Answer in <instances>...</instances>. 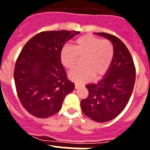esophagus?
Here are the masks:
<instances>
[{
    "label": "esophagus",
    "mask_w": 150,
    "mask_h": 150,
    "mask_svg": "<svg viewBox=\"0 0 150 150\" xmlns=\"http://www.w3.org/2000/svg\"><path fill=\"white\" fill-rule=\"evenodd\" d=\"M79 86H80V84H79V83H75V88H79Z\"/></svg>",
    "instance_id": "34e87169"
}]
</instances>
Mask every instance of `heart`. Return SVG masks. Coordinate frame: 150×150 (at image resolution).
<instances>
[{
	"mask_svg": "<svg viewBox=\"0 0 150 150\" xmlns=\"http://www.w3.org/2000/svg\"><path fill=\"white\" fill-rule=\"evenodd\" d=\"M114 56V47L111 41L101 40L93 35H83L74 41V47L64 45L61 50L62 63L68 70L76 64L78 57H83V67L74 69L69 77L76 82H85L94 76L98 79L110 67Z\"/></svg>",
	"mask_w": 150,
	"mask_h": 150,
	"instance_id": "heart-1",
	"label": "heart"
}]
</instances>
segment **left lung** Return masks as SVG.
<instances>
[{
	"instance_id": "left-lung-1",
	"label": "left lung",
	"mask_w": 150,
	"mask_h": 150,
	"mask_svg": "<svg viewBox=\"0 0 150 150\" xmlns=\"http://www.w3.org/2000/svg\"><path fill=\"white\" fill-rule=\"evenodd\" d=\"M112 42L114 56L104 78L86 86V98L80 101L86 116L98 122L113 120L128 104L135 83V66L132 55L120 39L107 33H95Z\"/></svg>"
}]
</instances>
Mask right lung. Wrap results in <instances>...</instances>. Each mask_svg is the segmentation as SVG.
I'll list each match as a JSON object with an SVG mask.
<instances>
[{
	"label": "right lung",
	"instance_id": "right-lung-1",
	"mask_svg": "<svg viewBox=\"0 0 150 150\" xmlns=\"http://www.w3.org/2000/svg\"><path fill=\"white\" fill-rule=\"evenodd\" d=\"M76 30L42 31L28 41L18 55L14 81L18 98L30 114L48 118L59 112L74 89L61 62L60 53Z\"/></svg>",
	"mask_w": 150,
	"mask_h": 150
}]
</instances>
